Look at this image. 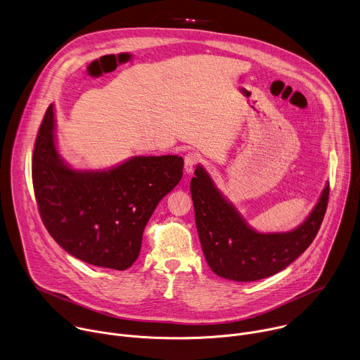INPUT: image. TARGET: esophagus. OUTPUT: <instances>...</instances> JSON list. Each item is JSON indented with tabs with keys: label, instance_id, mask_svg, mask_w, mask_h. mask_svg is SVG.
I'll list each match as a JSON object with an SVG mask.
<instances>
[{
	"label": "esophagus",
	"instance_id": "1",
	"mask_svg": "<svg viewBox=\"0 0 360 360\" xmlns=\"http://www.w3.org/2000/svg\"><path fill=\"white\" fill-rule=\"evenodd\" d=\"M199 162V157L196 155L195 152H188L186 155L184 157V168L186 174H191L195 168V165Z\"/></svg>",
	"mask_w": 360,
	"mask_h": 360
}]
</instances>
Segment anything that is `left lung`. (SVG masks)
I'll return each instance as SVG.
<instances>
[{
  "instance_id": "1",
  "label": "left lung",
  "mask_w": 360,
  "mask_h": 360,
  "mask_svg": "<svg viewBox=\"0 0 360 360\" xmlns=\"http://www.w3.org/2000/svg\"><path fill=\"white\" fill-rule=\"evenodd\" d=\"M195 222L210 268L221 278L252 282L289 266L309 246L322 225L329 185L307 219L290 232L259 233L246 225L202 167L191 181Z\"/></svg>"
}]
</instances>
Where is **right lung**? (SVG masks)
Instances as JSON below:
<instances>
[{
  "label": "right lung",
  "instance_id": "1",
  "mask_svg": "<svg viewBox=\"0 0 360 360\" xmlns=\"http://www.w3.org/2000/svg\"><path fill=\"white\" fill-rule=\"evenodd\" d=\"M54 108L39 125L32 185L48 233L75 258L101 268L128 269L160 200L182 178L176 155L134 157L110 171H74L56 148Z\"/></svg>",
  "mask_w": 360,
  "mask_h": 360
}]
</instances>
